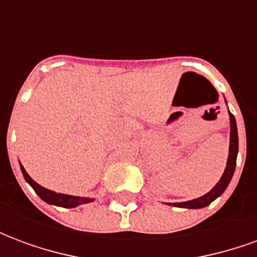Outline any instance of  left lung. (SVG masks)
<instances>
[{
	"label": "left lung",
	"mask_w": 257,
	"mask_h": 257,
	"mask_svg": "<svg viewBox=\"0 0 257 257\" xmlns=\"http://www.w3.org/2000/svg\"><path fill=\"white\" fill-rule=\"evenodd\" d=\"M228 117H230V147H228V158H227V167L224 169V173L221 175L220 180L216 183L213 189L210 190L209 193H206L202 197L195 199H190L186 202H173V206L178 208H187V209H201L205 208L215 201L217 197H220L221 194L224 193V190L227 189L228 183L231 182L232 175L235 171V164H237V154H238V132H237V122L235 118L231 112L228 111Z\"/></svg>",
	"instance_id": "1"
}]
</instances>
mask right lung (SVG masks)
Here are the masks:
<instances>
[{"label": "right lung", "instance_id": "1", "mask_svg": "<svg viewBox=\"0 0 257 257\" xmlns=\"http://www.w3.org/2000/svg\"><path fill=\"white\" fill-rule=\"evenodd\" d=\"M20 169H22V173H23V176H25L26 182L30 184L31 187L34 189V191L38 194V197L41 199H44L47 204L56 205V206H62V208H75V206H78V205L89 204L92 201H95V198L75 197V195L56 193V191H52V190L45 189V187L40 186V184L37 183V182H34V180L29 176V173L26 172V169L23 168L22 164H20Z\"/></svg>", "mask_w": 257, "mask_h": 257}]
</instances>
